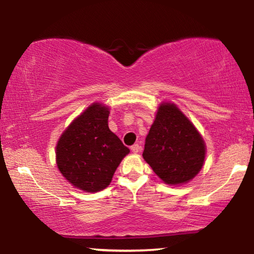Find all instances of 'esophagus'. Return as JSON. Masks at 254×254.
Wrapping results in <instances>:
<instances>
[{
	"label": "esophagus",
	"instance_id": "obj_1",
	"mask_svg": "<svg viewBox=\"0 0 254 254\" xmlns=\"http://www.w3.org/2000/svg\"><path fill=\"white\" fill-rule=\"evenodd\" d=\"M140 149H141V147H140V144H138V143H135V144H133V146L131 147V150H132V152H134V154H136V152H139Z\"/></svg>",
	"mask_w": 254,
	"mask_h": 254
}]
</instances>
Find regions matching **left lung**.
I'll return each mask as SVG.
<instances>
[{"instance_id": "left-lung-1", "label": "left lung", "mask_w": 254, "mask_h": 254, "mask_svg": "<svg viewBox=\"0 0 254 254\" xmlns=\"http://www.w3.org/2000/svg\"><path fill=\"white\" fill-rule=\"evenodd\" d=\"M143 159L166 184L188 183L203 166L202 136L176 105L160 104L149 130Z\"/></svg>"}]
</instances>
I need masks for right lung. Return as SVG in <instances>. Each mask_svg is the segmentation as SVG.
<instances>
[{"label":"right lung","instance_id":"add662e5","mask_svg":"<svg viewBox=\"0 0 254 254\" xmlns=\"http://www.w3.org/2000/svg\"><path fill=\"white\" fill-rule=\"evenodd\" d=\"M110 110L94 103L63 132L56 144V164L73 187L98 192L110 185L130 149L108 127Z\"/></svg>","mask_w":254,"mask_h":254}]
</instances>
